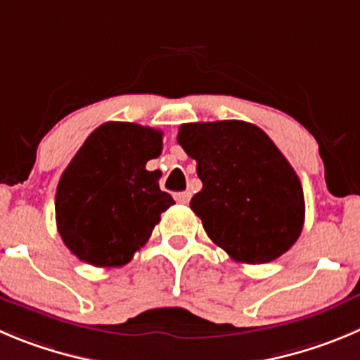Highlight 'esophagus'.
I'll use <instances>...</instances> for the list:
<instances>
[{
  "mask_svg": "<svg viewBox=\"0 0 360 360\" xmlns=\"http://www.w3.org/2000/svg\"><path fill=\"white\" fill-rule=\"evenodd\" d=\"M191 199L190 191H181V193H176V200L179 204H188Z\"/></svg>",
  "mask_w": 360,
  "mask_h": 360,
  "instance_id": "34e87169",
  "label": "esophagus"
}]
</instances>
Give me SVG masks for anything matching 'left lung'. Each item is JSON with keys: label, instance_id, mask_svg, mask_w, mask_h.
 Returning a JSON list of instances; mask_svg holds the SVG:
<instances>
[{"label": "left lung", "instance_id": "obj_1", "mask_svg": "<svg viewBox=\"0 0 360 360\" xmlns=\"http://www.w3.org/2000/svg\"><path fill=\"white\" fill-rule=\"evenodd\" d=\"M177 142L197 161L202 190L190 207L238 263L263 264L293 247L304 227L297 172L263 129L243 120L183 124Z\"/></svg>", "mask_w": 360, "mask_h": 360}]
</instances>
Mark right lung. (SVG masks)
Segmentation results:
<instances>
[{"label":"right lung","mask_w":360,"mask_h":360,"mask_svg":"<svg viewBox=\"0 0 360 360\" xmlns=\"http://www.w3.org/2000/svg\"><path fill=\"white\" fill-rule=\"evenodd\" d=\"M163 149L160 129L106 122L90 133L58 181L56 226L65 247L94 266H124L174 202L146 165Z\"/></svg>","instance_id":"1"}]
</instances>
